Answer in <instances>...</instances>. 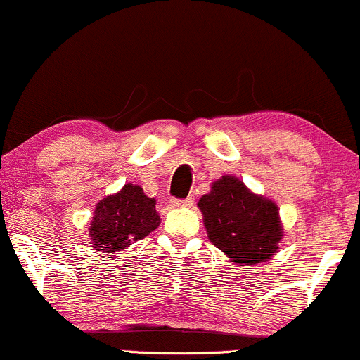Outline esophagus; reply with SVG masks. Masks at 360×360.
<instances>
[{"instance_id": "obj_1", "label": "esophagus", "mask_w": 360, "mask_h": 360, "mask_svg": "<svg viewBox=\"0 0 360 360\" xmlns=\"http://www.w3.org/2000/svg\"><path fill=\"white\" fill-rule=\"evenodd\" d=\"M172 203H173V207H185V208H188V207L193 205V198L192 197H187V198H184V200H173Z\"/></svg>"}]
</instances>
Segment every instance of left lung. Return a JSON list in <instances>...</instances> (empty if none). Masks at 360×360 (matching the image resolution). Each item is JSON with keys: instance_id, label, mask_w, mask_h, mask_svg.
<instances>
[{"instance_id": "obj_1", "label": "left lung", "mask_w": 360, "mask_h": 360, "mask_svg": "<svg viewBox=\"0 0 360 360\" xmlns=\"http://www.w3.org/2000/svg\"><path fill=\"white\" fill-rule=\"evenodd\" d=\"M198 208L208 240L233 264L259 265L277 254L283 237L277 203L254 193L237 176L215 180Z\"/></svg>"}]
</instances>
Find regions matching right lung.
<instances>
[{"label": "right lung", "instance_id": "right-lung-1", "mask_svg": "<svg viewBox=\"0 0 360 360\" xmlns=\"http://www.w3.org/2000/svg\"><path fill=\"white\" fill-rule=\"evenodd\" d=\"M155 205L157 200L133 184L105 197L96 203L90 221L91 248L115 254L145 238L160 225Z\"/></svg>", "mask_w": 360, "mask_h": 360}]
</instances>
